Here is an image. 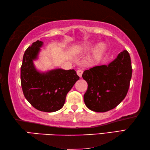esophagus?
I'll use <instances>...</instances> for the list:
<instances>
[{"mask_svg":"<svg viewBox=\"0 0 150 150\" xmlns=\"http://www.w3.org/2000/svg\"><path fill=\"white\" fill-rule=\"evenodd\" d=\"M82 73H83V70L82 69H78L77 70V74L80 77H82Z\"/></svg>","mask_w":150,"mask_h":150,"instance_id":"1","label":"esophagus"}]
</instances>
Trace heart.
<instances>
[{
  "label": "heart",
  "instance_id": "1",
  "mask_svg": "<svg viewBox=\"0 0 150 150\" xmlns=\"http://www.w3.org/2000/svg\"><path fill=\"white\" fill-rule=\"evenodd\" d=\"M90 46H86V48H89ZM105 50V46L103 44H99L95 48L94 54L96 56H100L102 55V54L104 52Z\"/></svg>",
  "mask_w": 150,
  "mask_h": 150
}]
</instances>
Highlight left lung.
I'll use <instances>...</instances> for the list:
<instances>
[{
	"label": "left lung",
	"mask_w": 150,
	"mask_h": 150,
	"mask_svg": "<svg viewBox=\"0 0 150 150\" xmlns=\"http://www.w3.org/2000/svg\"><path fill=\"white\" fill-rule=\"evenodd\" d=\"M132 74L131 58L127 50L120 52L108 65L85 70L82 78L88 83L84 95L86 105L96 112L114 109L126 96Z\"/></svg>",
	"instance_id": "1"
}]
</instances>
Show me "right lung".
<instances>
[{"label":"right lung","instance_id":"right-lung-1","mask_svg":"<svg viewBox=\"0 0 150 150\" xmlns=\"http://www.w3.org/2000/svg\"><path fill=\"white\" fill-rule=\"evenodd\" d=\"M42 43L34 42L24 54L21 86L24 97L34 108L42 112H54L63 107L66 94L80 77L74 70L56 69L46 73L36 70L33 60L37 58Z\"/></svg>","mask_w":150,"mask_h":150}]
</instances>
